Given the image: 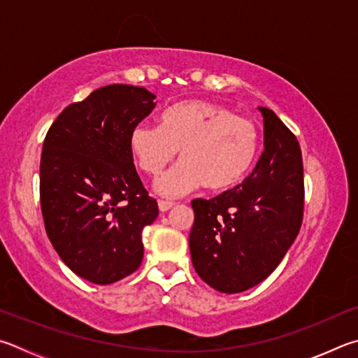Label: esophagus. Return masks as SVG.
<instances>
[{"instance_id": "1", "label": "esophagus", "mask_w": 358, "mask_h": 358, "mask_svg": "<svg viewBox=\"0 0 358 358\" xmlns=\"http://www.w3.org/2000/svg\"><path fill=\"white\" fill-rule=\"evenodd\" d=\"M174 203H171V201H163V199H160L159 201V209H160V212H168L169 209H173L174 208Z\"/></svg>"}]
</instances>
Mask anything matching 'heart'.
Returning <instances> with one entry per match:
<instances>
[{
    "instance_id": "heart-1",
    "label": "heart",
    "mask_w": 358,
    "mask_h": 358,
    "mask_svg": "<svg viewBox=\"0 0 358 358\" xmlns=\"http://www.w3.org/2000/svg\"><path fill=\"white\" fill-rule=\"evenodd\" d=\"M258 141L252 121L208 100L176 103L162 113L160 127L140 122L129 135L136 166L149 176L159 174L179 150L182 162L155 182V190L168 198L201 185L214 193L231 190L252 169Z\"/></svg>"
}]
</instances>
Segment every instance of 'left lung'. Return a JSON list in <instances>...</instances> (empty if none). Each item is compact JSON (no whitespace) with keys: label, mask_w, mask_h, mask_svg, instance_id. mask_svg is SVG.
<instances>
[{"label":"left lung","mask_w":358,"mask_h":358,"mask_svg":"<svg viewBox=\"0 0 358 358\" xmlns=\"http://www.w3.org/2000/svg\"><path fill=\"white\" fill-rule=\"evenodd\" d=\"M264 117V152L242 184L192 201L190 253L214 289L243 292L266 280L296 241L303 218V163L296 135L272 110Z\"/></svg>","instance_id":"obj_1"}]
</instances>
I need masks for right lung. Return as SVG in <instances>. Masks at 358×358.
<instances>
[{"instance_id":"1","label":"right lung","mask_w":358,"mask_h":358,"mask_svg":"<svg viewBox=\"0 0 358 358\" xmlns=\"http://www.w3.org/2000/svg\"><path fill=\"white\" fill-rule=\"evenodd\" d=\"M140 86L108 85L71 103L48 129L41 157V209L62 262L111 285L143 261V228L159 215L138 176L129 135L154 110Z\"/></svg>"}]
</instances>
